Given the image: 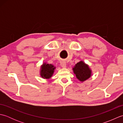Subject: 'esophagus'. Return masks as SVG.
<instances>
[{
    "label": "esophagus",
    "mask_w": 123,
    "mask_h": 123,
    "mask_svg": "<svg viewBox=\"0 0 123 123\" xmlns=\"http://www.w3.org/2000/svg\"><path fill=\"white\" fill-rule=\"evenodd\" d=\"M60 65H61V66L62 68H66V67H67V64H66V62H64V61H62L61 62V63H60Z\"/></svg>",
    "instance_id": "1"
}]
</instances>
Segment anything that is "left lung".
<instances>
[{"label": "left lung", "mask_w": 123, "mask_h": 123, "mask_svg": "<svg viewBox=\"0 0 123 123\" xmlns=\"http://www.w3.org/2000/svg\"><path fill=\"white\" fill-rule=\"evenodd\" d=\"M72 70L77 79L81 82L87 80L92 75V71L89 67L82 61L78 62Z\"/></svg>", "instance_id": "8db88e82"}]
</instances>
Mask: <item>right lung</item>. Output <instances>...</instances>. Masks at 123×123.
<instances>
[{
  "label": "right lung",
  "instance_id": "add662e5",
  "mask_svg": "<svg viewBox=\"0 0 123 123\" xmlns=\"http://www.w3.org/2000/svg\"><path fill=\"white\" fill-rule=\"evenodd\" d=\"M56 67L53 64L44 62L41 67L40 75L43 79H49L53 75Z\"/></svg>",
  "mask_w": 123,
  "mask_h": 123
}]
</instances>
